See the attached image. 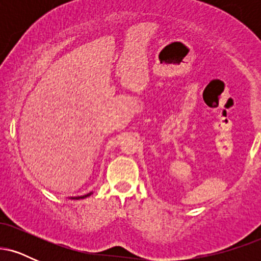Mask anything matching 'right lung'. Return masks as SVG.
I'll return each mask as SVG.
<instances>
[{
    "mask_svg": "<svg viewBox=\"0 0 261 261\" xmlns=\"http://www.w3.org/2000/svg\"><path fill=\"white\" fill-rule=\"evenodd\" d=\"M92 194H93V191H91V193H88V194H86V195H82V196H72V197H68V199H71V200H81V199H86V197L91 196Z\"/></svg>",
    "mask_w": 261,
    "mask_h": 261,
    "instance_id": "obj_1",
    "label": "right lung"
}]
</instances>
